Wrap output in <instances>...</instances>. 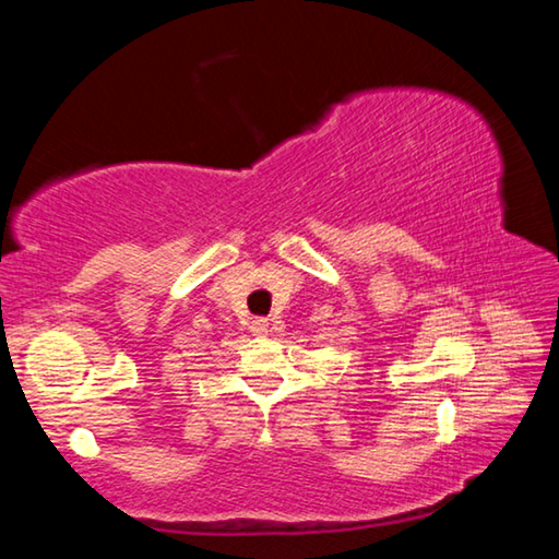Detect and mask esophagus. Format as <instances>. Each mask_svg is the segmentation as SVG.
Segmentation results:
<instances>
[{
  "instance_id": "34e87169",
  "label": "esophagus",
  "mask_w": 559,
  "mask_h": 559,
  "mask_svg": "<svg viewBox=\"0 0 559 559\" xmlns=\"http://www.w3.org/2000/svg\"><path fill=\"white\" fill-rule=\"evenodd\" d=\"M251 330H253V333H257L259 337H263V335H269V320H266V318H257V320H253V325H251Z\"/></svg>"
}]
</instances>
